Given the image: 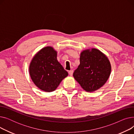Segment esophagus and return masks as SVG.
<instances>
[{"label":"esophagus","mask_w":134,"mask_h":134,"mask_svg":"<svg viewBox=\"0 0 134 134\" xmlns=\"http://www.w3.org/2000/svg\"><path fill=\"white\" fill-rule=\"evenodd\" d=\"M68 73H69L70 76H72L73 75V70H71V71H69L68 72Z\"/></svg>","instance_id":"34e87169"}]
</instances>
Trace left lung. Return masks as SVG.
Returning a JSON list of instances; mask_svg holds the SVG:
<instances>
[{
	"mask_svg": "<svg viewBox=\"0 0 134 134\" xmlns=\"http://www.w3.org/2000/svg\"><path fill=\"white\" fill-rule=\"evenodd\" d=\"M111 71V63L106 55L97 49H87L80 53V65L73 76L84 90L92 92L106 83Z\"/></svg>",
	"mask_w": 134,
	"mask_h": 134,
	"instance_id": "obj_1",
	"label": "left lung"
}]
</instances>
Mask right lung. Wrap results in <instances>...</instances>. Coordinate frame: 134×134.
<instances>
[{
  "label": "right lung",
  "instance_id": "1",
  "mask_svg": "<svg viewBox=\"0 0 134 134\" xmlns=\"http://www.w3.org/2000/svg\"><path fill=\"white\" fill-rule=\"evenodd\" d=\"M29 69L35 85L47 92L55 91L68 75L57 60V52L50 46L41 49L35 55Z\"/></svg>",
  "mask_w": 134,
  "mask_h": 134
}]
</instances>
